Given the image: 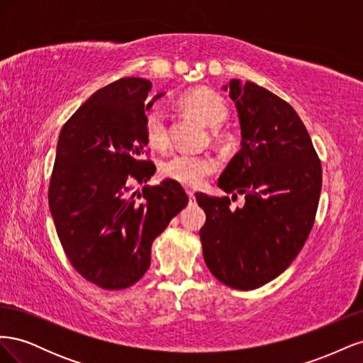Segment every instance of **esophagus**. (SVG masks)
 Returning a JSON list of instances; mask_svg holds the SVG:
<instances>
[{
	"label": "esophagus",
	"mask_w": 363,
	"mask_h": 363,
	"mask_svg": "<svg viewBox=\"0 0 363 363\" xmlns=\"http://www.w3.org/2000/svg\"><path fill=\"white\" fill-rule=\"evenodd\" d=\"M186 194H188V196H189V200H191V201H194V200H195V195H194V191H192V189H186Z\"/></svg>",
	"instance_id": "1"
}]
</instances>
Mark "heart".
<instances>
[{
  "mask_svg": "<svg viewBox=\"0 0 363 363\" xmlns=\"http://www.w3.org/2000/svg\"><path fill=\"white\" fill-rule=\"evenodd\" d=\"M180 106L186 113L212 130L221 127L228 115L224 98L207 87H199L180 98ZM145 136L156 148L168 145V125L160 107H152L145 116ZM162 175L188 188H199L216 171V162L208 156L177 155L162 164Z\"/></svg>",
  "mask_w": 363,
  "mask_h": 363,
  "instance_id": "obj_1",
  "label": "heart"
}]
</instances>
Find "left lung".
Instances as JSON below:
<instances>
[{
    "label": "left lung",
    "mask_w": 363,
    "mask_h": 363,
    "mask_svg": "<svg viewBox=\"0 0 363 363\" xmlns=\"http://www.w3.org/2000/svg\"><path fill=\"white\" fill-rule=\"evenodd\" d=\"M238 111L240 150L218 180L224 192L245 195L230 208L228 196L195 194L206 212L200 230L203 256L213 276L250 291L286 269L309 236L323 171L300 116L281 98L256 83L230 80Z\"/></svg>",
    "instance_id": "1"
}]
</instances>
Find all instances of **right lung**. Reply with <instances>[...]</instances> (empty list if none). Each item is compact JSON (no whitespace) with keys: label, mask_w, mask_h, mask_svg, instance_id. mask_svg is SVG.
<instances>
[{"label":"right lung","mask_w":363,"mask_h":363,"mask_svg":"<svg viewBox=\"0 0 363 363\" xmlns=\"http://www.w3.org/2000/svg\"><path fill=\"white\" fill-rule=\"evenodd\" d=\"M151 82L121 79L96 91L63 125L48 191L50 211L72 267L103 289L135 284L151 263V245L188 204L180 183L164 179L131 194L156 172L148 145ZM138 196L136 197L135 195Z\"/></svg>","instance_id":"1"}]
</instances>
